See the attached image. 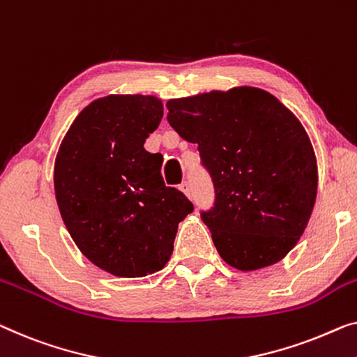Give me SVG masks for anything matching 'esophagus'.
<instances>
[{"label":"esophagus","mask_w":357,"mask_h":357,"mask_svg":"<svg viewBox=\"0 0 357 357\" xmlns=\"http://www.w3.org/2000/svg\"><path fill=\"white\" fill-rule=\"evenodd\" d=\"M179 190L183 192L184 195H190V184L189 183H181L179 184Z\"/></svg>","instance_id":"obj_1"}]
</instances>
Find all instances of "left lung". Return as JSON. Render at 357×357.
<instances>
[{
	"label": "left lung",
	"mask_w": 357,
	"mask_h": 357,
	"mask_svg": "<svg viewBox=\"0 0 357 357\" xmlns=\"http://www.w3.org/2000/svg\"><path fill=\"white\" fill-rule=\"evenodd\" d=\"M167 109L215 183V206L202 220L222 261L247 273L284 259L317 195L316 153L301 121L255 86L169 99Z\"/></svg>",
	"instance_id": "8db88e82"
}]
</instances>
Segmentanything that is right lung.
Wrapping results in <instances>:
<instances>
[{
    "label": "right lung",
    "mask_w": 357,
    "mask_h": 357,
    "mask_svg": "<svg viewBox=\"0 0 357 357\" xmlns=\"http://www.w3.org/2000/svg\"><path fill=\"white\" fill-rule=\"evenodd\" d=\"M163 116L151 94H109L88 104L63 136L54 192L63 225L84 257L116 278H144L173 253L178 225L194 210L144 149Z\"/></svg>",
    "instance_id": "add662e5"
}]
</instances>
